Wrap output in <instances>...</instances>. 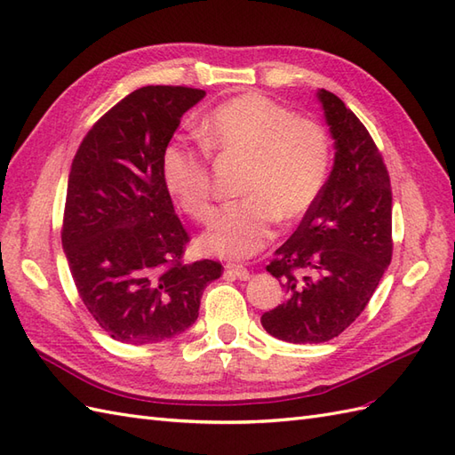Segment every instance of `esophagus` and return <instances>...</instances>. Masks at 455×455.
Returning <instances> with one entry per match:
<instances>
[{"mask_svg": "<svg viewBox=\"0 0 455 455\" xmlns=\"http://www.w3.org/2000/svg\"><path fill=\"white\" fill-rule=\"evenodd\" d=\"M227 273L232 275V276L240 278V281H246V278H250V271L246 269V267L236 265V263H228V265H227Z\"/></svg>", "mask_w": 455, "mask_h": 455, "instance_id": "34e87169", "label": "esophagus"}]
</instances>
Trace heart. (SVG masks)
<instances>
[{
  "label": "heart",
  "mask_w": 455,
  "mask_h": 455,
  "mask_svg": "<svg viewBox=\"0 0 455 455\" xmlns=\"http://www.w3.org/2000/svg\"><path fill=\"white\" fill-rule=\"evenodd\" d=\"M207 149L246 161L242 200L227 204L202 236V248L220 258L243 259L275 236L276 220L294 223L311 212L329 179L331 140L313 119L294 116L261 94L220 103L200 126ZM167 190L192 219L213 213V184L205 149L171 142L163 149Z\"/></svg>",
  "instance_id": "obj_1"
}]
</instances>
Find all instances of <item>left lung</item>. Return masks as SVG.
I'll list each match as a JSON object with an SVG mask.
<instances>
[{
	"mask_svg": "<svg viewBox=\"0 0 455 455\" xmlns=\"http://www.w3.org/2000/svg\"><path fill=\"white\" fill-rule=\"evenodd\" d=\"M319 101L336 144L317 204L267 265L286 299L261 315L278 340L321 344L342 334L369 304L392 261L388 169L367 128L332 92Z\"/></svg>",
	"mask_w": 455,
	"mask_h": 455,
	"instance_id": "left-lung-1",
	"label": "left lung"
}]
</instances>
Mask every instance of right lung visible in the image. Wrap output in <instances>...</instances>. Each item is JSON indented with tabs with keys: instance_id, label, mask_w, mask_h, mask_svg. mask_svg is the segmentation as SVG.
<instances>
[{
	"instance_id": "obj_1",
	"label": "right lung",
	"mask_w": 455,
	"mask_h": 455,
	"mask_svg": "<svg viewBox=\"0 0 455 455\" xmlns=\"http://www.w3.org/2000/svg\"><path fill=\"white\" fill-rule=\"evenodd\" d=\"M200 88L144 86L90 128L68 172L61 242L76 292L113 340L154 344L197 319L212 259L184 263L190 236L161 174L163 149Z\"/></svg>"
}]
</instances>
